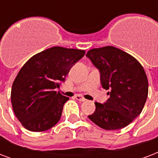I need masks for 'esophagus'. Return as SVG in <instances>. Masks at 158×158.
Instances as JSON below:
<instances>
[{
    "instance_id": "obj_1",
    "label": "esophagus",
    "mask_w": 158,
    "mask_h": 158,
    "mask_svg": "<svg viewBox=\"0 0 158 158\" xmlns=\"http://www.w3.org/2000/svg\"><path fill=\"white\" fill-rule=\"evenodd\" d=\"M75 98L78 100V101H80V102H84L86 101V99L84 98V97L82 96V95H75V97H74Z\"/></svg>"
}]
</instances>
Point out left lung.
I'll return each mask as SVG.
<instances>
[{
  "mask_svg": "<svg viewBox=\"0 0 158 158\" xmlns=\"http://www.w3.org/2000/svg\"><path fill=\"white\" fill-rule=\"evenodd\" d=\"M86 56L100 70L102 88L110 90L104 104L95 102L90 120L106 130L127 126L139 115L147 100L148 82L139 62L115 47L94 48Z\"/></svg>",
  "mask_w": 158,
  "mask_h": 158,
  "instance_id": "obj_1",
  "label": "left lung"
}]
</instances>
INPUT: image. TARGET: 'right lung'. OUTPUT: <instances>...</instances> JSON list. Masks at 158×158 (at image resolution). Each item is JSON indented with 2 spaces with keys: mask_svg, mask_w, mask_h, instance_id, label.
<instances>
[{
  "mask_svg": "<svg viewBox=\"0 0 158 158\" xmlns=\"http://www.w3.org/2000/svg\"><path fill=\"white\" fill-rule=\"evenodd\" d=\"M85 51L53 47L34 55L14 80L11 104L21 125L33 132L53 127L69 98L55 91Z\"/></svg>",
  "mask_w": 158,
  "mask_h": 158,
  "instance_id": "right-lung-1",
  "label": "right lung"
}]
</instances>
